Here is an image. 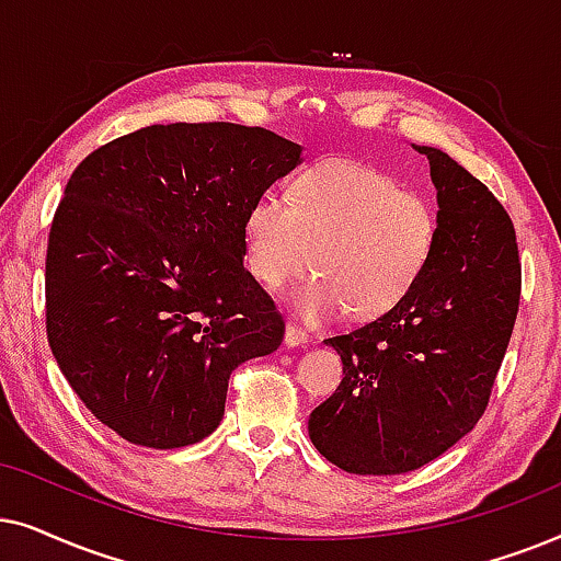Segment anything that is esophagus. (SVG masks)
Listing matches in <instances>:
<instances>
[{
  "label": "esophagus",
  "instance_id": "esophagus-1",
  "mask_svg": "<svg viewBox=\"0 0 561 561\" xmlns=\"http://www.w3.org/2000/svg\"><path fill=\"white\" fill-rule=\"evenodd\" d=\"M308 341H310L308 333L300 331V328H297V325L289 323V325L285 328V346H287V348H300V346H305V343H308Z\"/></svg>",
  "mask_w": 561,
  "mask_h": 561
}]
</instances>
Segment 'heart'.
<instances>
[{
    "mask_svg": "<svg viewBox=\"0 0 561 561\" xmlns=\"http://www.w3.org/2000/svg\"><path fill=\"white\" fill-rule=\"evenodd\" d=\"M433 207L392 176L351 161L318 163L264 194L245 218V264L266 289L318 274L295 295L305 320L377 318L413 293L433 259Z\"/></svg>",
    "mask_w": 561,
    "mask_h": 561,
    "instance_id": "heart-1",
    "label": "heart"
}]
</instances>
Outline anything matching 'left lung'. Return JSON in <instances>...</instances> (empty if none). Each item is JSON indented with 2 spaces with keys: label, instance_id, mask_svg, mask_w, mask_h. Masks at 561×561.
Instances as JSON below:
<instances>
[{
  "label": "left lung",
  "instance_id": "8db88e82",
  "mask_svg": "<svg viewBox=\"0 0 561 561\" xmlns=\"http://www.w3.org/2000/svg\"><path fill=\"white\" fill-rule=\"evenodd\" d=\"M431 163L438 236L423 279L385 316L328 346L343 379L308 433L351 474H405L467 436L488 408L520 300L511 215L449 153Z\"/></svg>",
  "mask_w": 561,
  "mask_h": 561
}]
</instances>
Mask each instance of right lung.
Listing matches in <instances>:
<instances>
[{
	"instance_id": "1",
	"label": "right lung",
	"mask_w": 561,
	"mask_h": 561,
	"mask_svg": "<svg viewBox=\"0 0 561 561\" xmlns=\"http://www.w3.org/2000/svg\"><path fill=\"white\" fill-rule=\"evenodd\" d=\"M302 146L233 123L140 128L96 148L48 236V343L71 390L125 442L182 449L226 413L238 364L285 323L249 268L245 218Z\"/></svg>"
}]
</instances>
